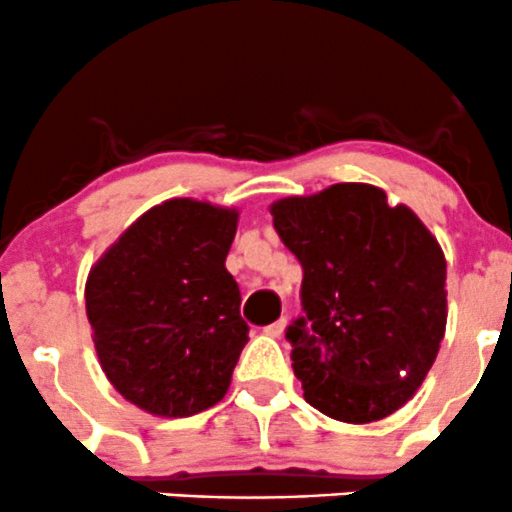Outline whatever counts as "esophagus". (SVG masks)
Instances as JSON below:
<instances>
[{
  "label": "esophagus",
  "mask_w": 512,
  "mask_h": 512,
  "mask_svg": "<svg viewBox=\"0 0 512 512\" xmlns=\"http://www.w3.org/2000/svg\"><path fill=\"white\" fill-rule=\"evenodd\" d=\"M284 328H286V318H279L277 323H272V325H267L265 330H262V333L265 335H269V338H279V335L284 333Z\"/></svg>",
  "instance_id": "obj_1"
}]
</instances>
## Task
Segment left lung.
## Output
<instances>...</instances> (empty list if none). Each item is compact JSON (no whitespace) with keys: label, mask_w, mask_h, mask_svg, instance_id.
I'll list each match as a JSON object with an SVG mask.
<instances>
[{"label":"left lung","mask_w":512,"mask_h":512,"mask_svg":"<svg viewBox=\"0 0 512 512\" xmlns=\"http://www.w3.org/2000/svg\"><path fill=\"white\" fill-rule=\"evenodd\" d=\"M303 267V316L286 328L303 398L342 423L411 401L447 325V262L408 206L372 184H333L272 204Z\"/></svg>","instance_id":"obj_1"}]
</instances>
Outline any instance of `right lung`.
<instances>
[{
  "mask_svg": "<svg viewBox=\"0 0 512 512\" xmlns=\"http://www.w3.org/2000/svg\"><path fill=\"white\" fill-rule=\"evenodd\" d=\"M235 228L238 211L170 199L89 272L84 301L101 369L143 411L187 418L226 396L250 330L226 269Z\"/></svg>",
  "mask_w": 512,
  "mask_h": 512,
  "instance_id": "obj_1",
  "label": "right lung"
}]
</instances>
